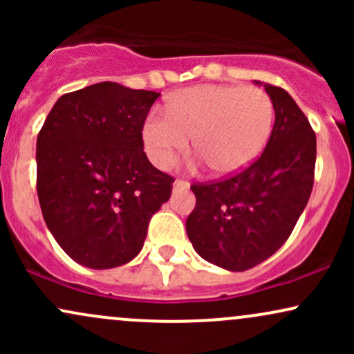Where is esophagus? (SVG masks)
Returning a JSON list of instances; mask_svg holds the SVG:
<instances>
[{
  "label": "esophagus",
  "instance_id": "1",
  "mask_svg": "<svg viewBox=\"0 0 354 354\" xmlns=\"http://www.w3.org/2000/svg\"><path fill=\"white\" fill-rule=\"evenodd\" d=\"M188 188H189V183L186 180H181V178H178V180H174V183H173L174 191H183V189H188Z\"/></svg>",
  "mask_w": 354,
  "mask_h": 354
}]
</instances>
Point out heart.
Listing matches in <instances>:
<instances>
[{"instance_id":"1","label":"heart","mask_w":354,"mask_h":354,"mask_svg":"<svg viewBox=\"0 0 354 354\" xmlns=\"http://www.w3.org/2000/svg\"><path fill=\"white\" fill-rule=\"evenodd\" d=\"M168 114L151 113L143 140L158 166H169L185 151L189 136L194 149L218 174H233L253 163L273 128L274 108L268 93L236 84L194 86L168 101Z\"/></svg>"}]
</instances>
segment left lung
Listing matches in <instances>:
<instances>
[{"label":"left lung","instance_id":"left-lung-1","mask_svg":"<svg viewBox=\"0 0 354 354\" xmlns=\"http://www.w3.org/2000/svg\"><path fill=\"white\" fill-rule=\"evenodd\" d=\"M274 126L266 148L245 169L223 180L193 183L196 206L186 233L196 253L230 271H246L290 238L315 181L316 135L283 88L265 83Z\"/></svg>","mask_w":354,"mask_h":354}]
</instances>
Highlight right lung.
<instances>
[{"mask_svg": "<svg viewBox=\"0 0 354 354\" xmlns=\"http://www.w3.org/2000/svg\"><path fill=\"white\" fill-rule=\"evenodd\" d=\"M158 93L111 81L66 93L36 141V189L46 226L80 265H126L174 178L149 163L143 126Z\"/></svg>", "mask_w": 354, "mask_h": 354, "instance_id": "1", "label": "right lung"}]
</instances>
